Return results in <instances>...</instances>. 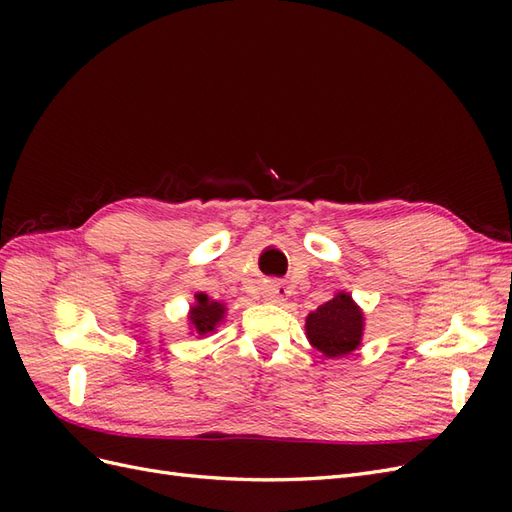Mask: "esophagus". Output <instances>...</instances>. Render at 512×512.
<instances>
[{
	"instance_id": "obj_1",
	"label": "esophagus",
	"mask_w": 512,
	"mask_h": 512,
	"mask_svg": "<svg viewBox=\"0 0 512 512\" xmlns=\"http://www.w3.org/2000/svg\"><path fill=\"white\" fill-rule=\"evenodd\" d=\"M288 288L284 286V284H277V282H269L267 286H265V301H269V303H282V301H286V297H288Z\"/></svg>"
}]
</instances>
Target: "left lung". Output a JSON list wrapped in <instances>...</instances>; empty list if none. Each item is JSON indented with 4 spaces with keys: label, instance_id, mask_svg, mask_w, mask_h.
Masks as SVG:
<instances>
[{
    "label": "left lung",
    "instance_id": "left-lung-1",
    "mask_svg": "<svg viewBox=\"0 0 512 512\" xmlns=\"http://www.w3.org/2000/svg\"><path fill=\"white\" fill-rule=\"evenodd\" d=\"M365 331V314L346 290L335 292V297L322 303L316 312L305 318V335L316 350L327 359L348 356L361 346Z\"/></svg>",
    "mask_w": 512,
    "mask_h": 512
}]
</instances>
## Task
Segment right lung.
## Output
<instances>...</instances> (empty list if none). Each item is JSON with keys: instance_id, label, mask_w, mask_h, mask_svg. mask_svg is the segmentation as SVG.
<instances>
[{"instance_id": "obj_1", "label": "right lung", "mask_w": 512, "mask_h": 512, "mask_svg": "<svg viewBox=\"0 0 512 512\" xmlns=\"http://www.w3.org/2000/svg\"><path fill=\"white\" fill-rule=\"evenodd\" d=\"M226 318V303L211 299L205 292H196L194 294V303L190 305L188 312V327L190 335L196 337H209L211 333L218 331L220 324Z\"/></svg>"}]
</instances>
